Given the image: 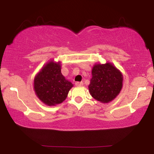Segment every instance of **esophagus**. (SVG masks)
Wrapping results in <instances>:
<instances>
[{"instance_id": "esophagus-1", "label": "esophagus", "mask_w": 154, "mask_h": 154, "mask_svg": "<svg viewBox=\"0 0 154 154\" xmlns=\"http://www.w3.org/2000/svg\"><path fill=\"white\" fill-rule=\"evenodd\" d=\"M75 85L76 86H82L83 85V82H75Z\"/></svg>"}]
</instances>
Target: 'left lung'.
Instances as JSON below:
<instances>
[{"instance_id":"obj_1","label":"left lung","mask_w":154,"mask_h":154,"mask_svg":"<svg viewBox=\"0 0 154 154\" xmlns=\"http://www.w3.org/2000/svg\"><path fill=\"white\" fill-rule=\"evenodd\" d=\"M122 79L121 72L111 63L95 64L89 85L91 95L98 101L109 103L119 93Z\"/></svg>"}]
</instances>
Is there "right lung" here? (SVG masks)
<instances>
[{"label": "right lung", "mask_w": 154, "mask_h": 154, "mask_svg": "<svg viewBox=\"0 0 154 154\" xmlns=\"http://www.w3.org/2000/svg\"><path fill=\"white\" fill-rule=\"evenodd\" d=\"M72 86V83L61 74L60 63L53 61L40 70L34 80L35 93L39 99L48 106L62 103Z\"/></svg>", "instance_id": "right-lung-1"}]
</instances>
